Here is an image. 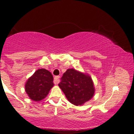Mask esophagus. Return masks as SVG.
I'll return each mask as SVG.
<instances>
[{
  "label": "esophagus",
  "instance_id": "34e87169",
  "mask_svg": "<svg viewBox=\"0 0 134 134\" xmlns=\"http://www.w3.org/2000/svg\"><path fill=\"white\" fill-rule=\"evenodd\" d=\"M60 77L59 76H55L54 77V82L55 84H58L59 82H60Z\"/></svg>",
  "mask_w": 134,
  "mask_h": 134
}]
</instances>
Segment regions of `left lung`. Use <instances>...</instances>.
<instances>
[{
  "label": "left lung",
  "mask_w": 134,
  "mask_h": 134,
  "mask_svg": "<svg viewBox=\"0 0 134 134\" xmlns=\"http://www.w3.org/2000/svg\"><path fill=\"white\" fill-rule=\"evenodd\" d=\"M59 86L68 100L75 106H82L90 100L95 93L92 77L74 68L64 73Z\"/></svg>",
  "instance_id": "obj_1"
}]
</instances>
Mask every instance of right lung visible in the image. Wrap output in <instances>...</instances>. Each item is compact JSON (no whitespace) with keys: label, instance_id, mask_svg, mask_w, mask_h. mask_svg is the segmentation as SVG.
Here are the masks:
<instances>
[{"label":"right lung","instance_id":"right-lung-1","mask_svg":"<svg viewBox=\"0 0 134 134\" xmlns=\"http://www.w3.org/2000/svg\"><path fill=\"white\" fill-rule=\"evenodd\" d=\"M53 77L50 71L46 69L37 70L25 83V91L30 99L40 101L48 96L54 86Z\"/></svg>","mask_w":134,"mask_h":134}]
</instances>
